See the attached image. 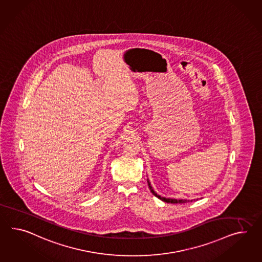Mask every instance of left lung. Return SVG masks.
Listing matches in <instances>:
<instances>
[{"instance_id": "left-lung-1", "label": "left lung", "mask_w": 262, "mask_h": 262, "mask_svg": "<svg viewBox=\"0 0 262 262\" xmlns=\"http://www.w3.org/2000/svg\"><path fill=\"white\" fill-rule=\"evenodd\" d=\"M148 186H149V189H150V191L152 192V194L156 195L158 199H160L161 201L162 202H167V203H186V202H193V201H189V200H177V199H166V198H164V196H161L160 194H157L156 192H155L154 190H153V188L151 186V184H150V181H148Z\"/></svg>"}]
</instances>
